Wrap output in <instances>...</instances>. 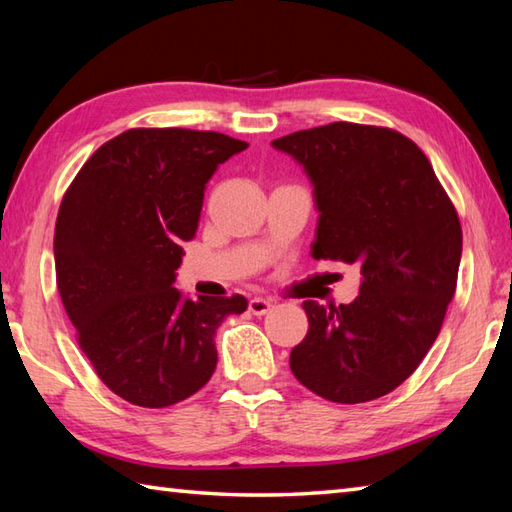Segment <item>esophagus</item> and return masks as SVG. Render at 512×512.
Returning <instances> with one entry per match:
<instances>
[{
	"instance_id": "obj_1",
	"label": "esophagus",
	"mask_w": 512,
	"mask_h": 512,
	"mask_svg": "<svg viewBox=\"0 0 512 512\" xmlns=\"http://www.w3.org/2000/svg\"><path fill=\"white\" fill-rule=\"evenodd\" d=\"M270 308H273V303L266 301V299H259V297H255V299H250V301H248V310L253 312L255 317H264V314H268V312H270Z\"/></svg>"
}]
</instances>
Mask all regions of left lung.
Instances as JSON below:
<instances>
[{
    "mask_svg": "<svg viewBox=\"0 0 512 512\" xmlns=\"http://www.w3.org/2000/svg\"><path fill=\"white\" fill-rule=\"evenodd\" d=\"M299 160L319 209L317 259L356 264L352 303L303 301L290 369L314 394L358 405L394 391L438 339L458 286L462 226L429 158L396 129L330 123L273 140Z\"/></svg>",
    "mask_w": 512,
    "mask_h": 512,
    "instance_id": "8db88e82",
    "label": "left lung"
}]
</instances>
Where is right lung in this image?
<instances>
[{"mask_svg": "<svg viewBox=\"0 0 512 512\" xmlns=\"http://www.w3.org/2000/svg\"><path fill=\"white\" fill-rule=\"evenodd\" d=\"M248 147L217 132L134 127L76 173L54 226L57 288L76 343L116 396L162 409L215 372V330L248 301L182 299V242L198 231L204 184Z\"/></svg>", "mask_w": 512, "mask_h": 512, "instance_id": "add662e5", "label": "right lung"}]
</instances>
